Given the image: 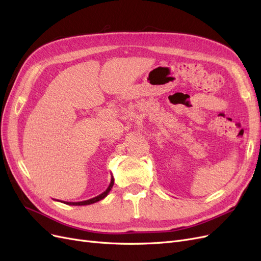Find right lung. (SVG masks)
Here are the masks:
<instances>
[{
  "instance_id": "right-lung-1",
  "label": "right lung",
  "mask_w": 261,
  "mask_h": 261,
  "mask_svg": "<svg viewBox=\"0 0 261 261\" xmlns=\"http://www.w3.org/2000/svg\"><path fill=\"white\" fill-rule=\"evenodd\" d=\"M113 185H114V178H113V176L111 177V183H110V185H109V187L106 189V191L102 193V194H100L99 196H96V197H93V198H91V199H88V200H84V201H78V202H70V201H63L64 203H66V204H70V206H87V204H91V203H94V202H97V201H100V200H102L103 198H106V197L108 196V194L110 193V191H111V188L113 187ZM59 201V200H58Z\"/></svg>"
}]
</instances>
